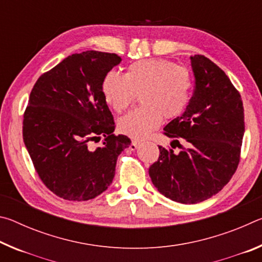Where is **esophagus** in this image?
Wrapping results in <instances>:
<instances>
[{"mask_svg":"<svg viewBox=\"0 0 262 262\" xmlns=\"http://www.w3.org/2000/svg\"><path fill=\"white\" fill-rule=\"evenodd\" d=\"M139 145H140V141L133 140V141H132V143H130V145H129V149H130V150H133V151H134V150H136V149H137V147H139Z\"/></svg>","mask_w":262,"mask_h":262,"instance_id":"1","label":"esophagus"}]
</instances>
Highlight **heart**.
<instances>
[{"mask_svg":"<svg viewBox=\"0 0 262 262\" xmlns=\"http://www.w3.org/2000/svg\"><path fill=\"white\" fill-rule=\"evenodd\" d=\"M189 72L164 59H144L130 63L125 75L108 72L101 92L111 108L123 113L140 94L143 104L119 120L122 134L142 139L157 128L163 117L172 119L184 112L189 99Z\"/></svg>","mask_w":262,"mask_h":262,"instance_id":"b5f03b06","label":"heart"}]
</instances>
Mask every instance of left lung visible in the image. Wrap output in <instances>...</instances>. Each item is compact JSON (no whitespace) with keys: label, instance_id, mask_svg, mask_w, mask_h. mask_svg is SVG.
<instances>
[{"label":"left lung","instance_id":"left-lung-1","mask_svg":"<svg viewBox=\"0 0 262 262\" xmlns=\"http://www.w3.org/2000/svg\"><path fill=\"white\" fill-rule=\"evenodd\" d=\"M195 89L185 112L164 127L181 150L159 145L152 184L172 201L193 205L220 192L237 170L245 132L242 97L219 66L190 56ZM183 139L185 146L180 144Z\"/></svg>","mask_w":262,"mask_h":262}]
</instances>
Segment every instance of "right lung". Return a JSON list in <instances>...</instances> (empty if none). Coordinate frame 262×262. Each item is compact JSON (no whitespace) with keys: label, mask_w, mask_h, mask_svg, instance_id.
<instances>
[{"label":"right lung","mask_w":262,"mask_h":262,"mask_svg":"<svg viewBox=\"0 0 262 262\" xmlns=\"http://www.w3.org/2000/svg\"><path fill=\"white\" fill-rule=\"evenodd\" d=\"M121 62L114 53L86 51L42 74L30 94L23 140L43 185L69 201H88L112 184L117 159L130 144L114 135L101 92L106 74ZM105 137L94 148L92 140Z\"/></svg>","instance_id":"obj_1"}]
</instances>
